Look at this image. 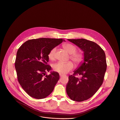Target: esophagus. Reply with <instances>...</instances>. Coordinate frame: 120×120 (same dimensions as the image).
Wrapping results in <instances>:
<instances>
[{"label": "esophagus", "instance_id": "obj_1", "mask_svg": "<svg viewBox=\"0 0 120 120\" xmlns=\"http://www.w3.org/2000/svg\"><path fill=\"white\" fill-rule=\"evenodd\" d=\"M59 75H60V77H62V76L64 75L63 74H60H60H59Z\"/></svg>", "mask_w": 120, "mask_h": 120}]
</instances>
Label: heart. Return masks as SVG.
Instances as JSON below:
<instances>
[{"label":"heart","instance_id":"heart-1","mask_svg":"<svg viewBox=\"0 0 120 120\" xmlns=\"http://www.w3.org/2000/svg\"><path fill=\"white\" fill-rule=\"evenodd\" d=\"M64 49L70 55V58L75 64L79 65L81 64L85 59V54L82 50L77 51V48L75 46L71 43H66L63 45ZM56 48L52 49L48 54L49 58L54 61L56 56ZM74 64L71 61L67 62H59L55 64L53 66L54 70L60 74H66L72 70L74 68Z\"/></svg>","mask_w":120,"mask_h":120}]
</instances>
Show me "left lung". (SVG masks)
Returning a JSON list of instances; mask_svg holds the SVG:
<instances>
[{
    "mask_svg": "<svg viewBox=\"0 0 120 120\" xmlns=\"http://www.w3.org/2000/svg\"><path fill=\"white\" fill-rule=\"evenodd\" d=\"M85 54L84 62L69 76L66 92L72 100L82 102L92 97L102 85L106 70L105 55L97 43L84 38L68 39ZM78 75L81 77L78 78Z\"/></svg>",
    "mask_w": 120,
    "mask_h": 120,
    "instance_id": "1",
    "label": "left lung"
}]
</instances>
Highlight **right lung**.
Listing matches in <instances>:
<instances>
[{
    "label": "right lung",
    "instance_id": "add662e5",
    "mask_svg": "<svg viewBox=\"0 0 120 120\" xmlns=\"http://www.w3.org/2000/svg\"><path fill=\"white\" fill-rule=\"evenodd\" d=\"M64 39L39 38L28 40L19 48L15 61V68L19 83L30 97L42 99L49 95L59 79L57 72L51 70L48 64V54Z\"/></svg>",
    "mask_w": 120,
    "mask_h": 120
}]
</instances>
